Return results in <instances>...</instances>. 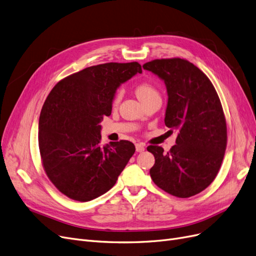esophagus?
Segmentation results:
<instances>
[{"mask_svg":"<svg viewBox=\"0 0 256 256\" xmlns=\"http://www.w3.org/2000/svg\"><path fill=\"white\" fill-rule=\"evenodd\" d=\"M146 150V146H144V144H136V150L138 153H141V152H144V150Z\"/></svg>","mask_w":256,"mask_h":256,"instance_id":"34e87169","label":"esophagus"}]
</instances>
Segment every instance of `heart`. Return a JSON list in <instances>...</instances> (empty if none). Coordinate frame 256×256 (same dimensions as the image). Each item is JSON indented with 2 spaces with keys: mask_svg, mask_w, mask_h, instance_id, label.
<instances>
[{
  "mask_svg": "<svg viewBox=\"0 0 256 256\" xmlns=\"http://www.w3.org/2000/svg\"><path fill=\"white\" fill-rule=\"evenodd\" d=\"M136 94L141 101H144L153 96H159L156 88L153 84H150L148 82H141L140 84H138L136 88ZM120 99H121V90H118L115 94V97H114V103L115 104L118 103Z\"/></svg>",
  "mask_w": 256,
  "mask_h": 256,
  "instance_id": "1",
  "label": "heart"
}]
</instances>
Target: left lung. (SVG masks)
Returning <instances> with one entry per match:
<instances>
[{
	"label": "left lung",
	"mask_w": 256,
	"mask_h": 256,
	"mask_svg": "<svg viewBox=\"0 0 256 256\" xmlns=\"http://www.w3.org/2000/svg\"><path fill=\"white\" fill-rule=\"evenodd\" d=\"M142 68L164 81L168 96L164 123L179 130L168 152L148 146L155 157L150 178L173 196H194L212 184L224 156L226 123L218 94L210 79L186 59H156Z\"/></svg>",
	"instance_id": "1"
}]
</instances>
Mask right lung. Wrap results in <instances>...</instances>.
Masks as SVG:
<instances>
[{"label": "right lung", "mask_w": 256, "mask_h": 256, "mask_svg": "<svg viewBox=\"0 0 256 256\" xmlns=\"http://www.w3.org/2000/svg\"><path fill=\"white\" fill-rule=\"evenodd\" d=\"M137 72L138 62L104 63L68 76L47 96L39 119L44 171L70 200L90 202L115 186L135 153L128 140L101 144L104 116L112 114L116 90Z\"/></svg>", "instance_id": "obj_1"}]
</instances>
